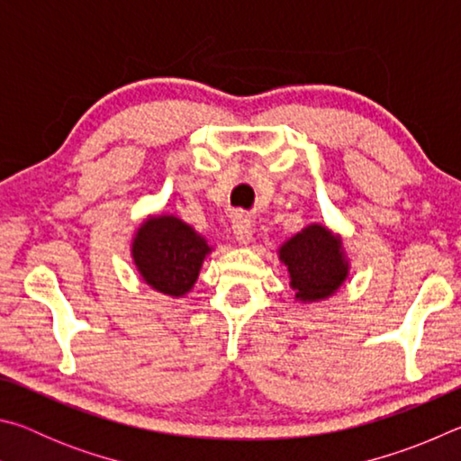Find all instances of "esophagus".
<instances>
[{"mask_svg":"<svg viewBox=\"0 0 461 461\" xmlns=\"http://www.w3.org/2000/svg\"><path fill=\"white\" fill-rule=\"evenodd\" d=\"M231 231H233V238H236L238 244L241 246H249L252 244V236H254V230H252V220L246 213H233L231 215Z\"/></svg>","mask_w":461,"mask_h":461,"instance_id":"obj_1","label":"esophagus"}]
</instances>
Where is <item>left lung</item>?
<instances>
[{
	"mask_svg": "<svg viewBox=\"0 0 461 461\" xmlns=\"http://www.w3.org/2000/svg\"><path fill=\"white\" fill-rule=\"evenodd\" d=\"M294 291V301L313 305L331 299L349 278V258L339 233L323 223H309L278 248Z\"/></svg>",
	"mask_w": 461,
	"mask_h": 461,
	"instance_id": "obj_1",
	"label": "left lung"
}]
</instances>
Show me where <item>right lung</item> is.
<instances>
[{
  "label": "right lung",
  "mask_w": 461,
  "mask_h": 461,
  "mask_svg": "<svg viewBox=\"0 0 461 461\" xmlns=\"http://www.w3.org/2000/svg\"><path fill=\"white\" fill-rule=\"evenodd\" d=\"M213 246L173 213L148 215L130 241V256L140 278L173 299L189 294Z\"/></svg>",
  "instance_id": "right-lung-1"
}]
</instances>
